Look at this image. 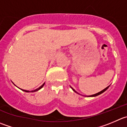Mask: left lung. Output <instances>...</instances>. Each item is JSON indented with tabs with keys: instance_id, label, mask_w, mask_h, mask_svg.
Returning <instances> with one entry per match:
<instances>
[{
	"instance_id": "obj_1",
	"label": "left lung",
	"mask_w": 127,
	"mask_h": 127,
	"mask_svg": "<svg viewBox=\"0 0 127 127\" xmlns=\"http://www.w3.org/2000/svg\"><path fill=\"white\" fill-rule=\"evenodd\" d=\"M110 87V85H109V86H108V87H106V88H105V89H103V90H102V91H100V92H99L96 93V94H94V95H89V96H98V95H100V94H102V93H103V92H105V91H106V90H107V89H108V87ZM71 87V89H72V90H73V92H75V93H77V94H78V92H76V91H75V90H74V89H73V88H72V87Z\"/></svg>"
}]
</instances>
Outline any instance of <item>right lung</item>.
<instances>
[{"mask_svg": "<svg viewBox=\"0 0 127 127\" xmlns=\"http://www.w3.org/2000/svg\"><path fill=\"white\" fill-rule=\"evenodd\" d=\"M13 84H14V83H13ZM14 85H15V84H14ZM45 85V83H43V84H42V85H41L40 87H38V89H35V90H32V91H29V90H23V89H20V90H22V91H24V92H37V91H38V90H39L40 89H42V87H43V85Z\"/></svg>", "mask_w": 127, "mask_h": 127, "instance_id": "add662e5", "label": "right lung"}]
</instances>
